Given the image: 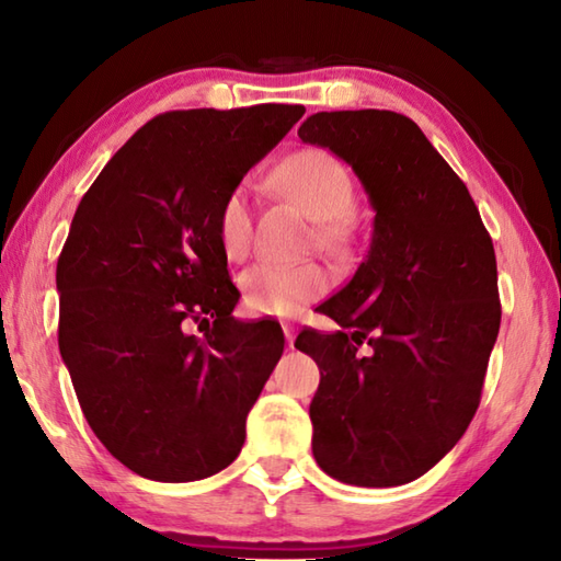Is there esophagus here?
Instances as JSON below:
<instances>
[{
	"instance_id": "34e87169",
	"label": "esophagus",
	"mask_w": 561,
	"mask_h": 561,
	"mask_svg": "<svg viewBox=\"0 0 561 561\" xmlns=\"http://www.w3.org/2000/svg\"><path fill=\"white\" fill-rule=\"evenodd\" d=\"M282 331H284V337H287V343L291 347L294 345V337H296V331H299V328H296V323H291V321H284L282 323Z\"/></svg>"
}]
</instances>
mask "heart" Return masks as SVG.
Instances as JSON below:
<instances>
[{
    "instance_id": "1",
    "label": "heart",
    "mask_w": 561,
    "mask_h": 561,
    "mask_svg": "<svg viewBox=\"0 0 561 561\" xmlns=\"http://www.w3.org/2000/svg\"><path fill=\"white\" fill-rule=\"evenodd\" d=\"M277 190L301 208L313 221H321V236L337 240L343 236V216L355 204V182L345 162L331 150L301 148L284 158L274 172ZM216 236L230 260H240L252 243V211L243 186L230 190L216 211ZM333 287V272L306 262V265H274L260 262L240 274V289L252 313L294 316L306 304Z\"/></svg>"
}]
</instances>
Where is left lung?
Returning a JSON list of instances; mask_svg holds the SVG:
<instances>
[{"label": "left lung", "mask_w": 561, "mask_h": 561, "mask_svg": "<svg viewBox=\"0 0 561 561\" xmlns=\"http://www.w3.org/2000/svg\"><path fill=\"white\" fill-rule=\"evenodd\" d=\"M299 138L353 164L377 211L365 262L318 306L343 331L309 328L294 343L321 369L313 457L345 484H409L479 409L501 325L496 252L465 182L409 116L318 112Z\"/></svg>", "instance_id": "left-lung-1"}]
</instances>
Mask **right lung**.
Returning a JSON list of instances; mask_svg holds the SVG:
<instances>
[{
    "label": "right lung",
    "mask_w": 561,
    "mask_h": 561,
    "mask_svg": "<svg viewBox=\"0 0 561 561\" xmlns=\"http://www.w3.org/2000/svg\"><path fill=\"white\" fill-rule=\"evenodd\" d=\"M301 104L150 118L99 172L58 257V345L87 423L152 481L226 469L284 353L279 323H240L216 211L304 116ZM204 322L207 333H183Z\"/></svg>",
    "instance_id": "add662e5"
}]
</instances>
